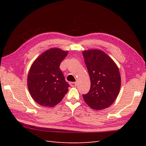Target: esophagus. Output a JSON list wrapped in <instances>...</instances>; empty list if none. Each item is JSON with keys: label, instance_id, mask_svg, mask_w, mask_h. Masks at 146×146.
I'll use <instances>...</instances> for the list:
<instances>
[{"label": "esophagus", "instance_id": "obj_1", "mask_svg": "<svg viewBox=\"0 0 146 146\" xmlns=\"http://www.w3.org/2000/svg\"><path fill=\"white\" fill-rule=\"evenodd\" d=\"M69 84H70V86L72 87H76L77 86L76 82H70Z\"/></svg>", "mask_w": 146, "mask_h": 146}]
</instances>
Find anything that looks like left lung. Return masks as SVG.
Returning a JSON list of instances; mask_svg holds the SVG:
<instances>
[{
  "mask_svg": "<svg viewBox=\"0 0 146 146\" xmlns=\"http://www.w3.org/2000/svg\"><path fill=\"white\" fill-rule=\"evenodd\" d=\"M91 80L90 91L83 95L86 104L95 110L112 105L121 88V75L116 64L103 51L90 49L83 51Z\"/></svg>",
  "mask_w": 146,
  "mask_h": 146,
  "instance_id": "1",
  "label": "left lung"
}]
</instances>
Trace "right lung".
Here are the masks:
<instances>
[{"instance_id":"add662e5","label":"right lung","mask_w":146,"mask_h":146,"mask_svg":"<svg viewBox=\"0 0 146 146\" xmlns=\"http://www.w3.org/2000/svg\"><path fill=\"white\" fill-rule=\"evenodd\" d=\"M68 54V51L52 48L39 55L31 66L27 86L33 99L40 105L54 107L68 92L69 85L60 69Z\"/></svg>"}]
</instances>
